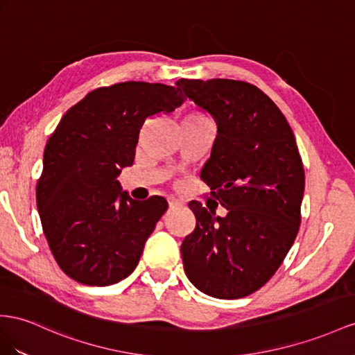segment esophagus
I'll return each mask as SVG.
<instances>
[{"label":"esophagus","mask_w":355,"mask_h":355,"mask_svg":"<svg viewBox=\"0 0 355 355\" xmlns=\"http://www.w3.org/2000/svg\"><path fill=\"white\" fill-rule=\"evenodd\" d=\"M168 204H169V208H171V210H174V208H178V207L183 205V204H181V202L178 201V199H169Z\"/></svg>","instance_id":"34e87169"}]
</instances>
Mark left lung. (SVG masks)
<instances>
[{
  "label": "left lung",
  "instance_id": "left-lung-1",
  "mask_svg": "<svg viewBox=\"0 0 355 355\" xmlns=\"http://www.w3.org/2000/svg\"><path fill=\"white\" fill-rule=\"evenodd\" d=\"M184 94L217 124L201 178L228 210L216 216L189 202L196 228L181 244L189 280L204 294L234 300L275 275L302 223L304 168L295 136L272 100L234 79H178Z\"/></svg>",
  "mask_w": 355,
  "mask_h": 355
}]
</instances>
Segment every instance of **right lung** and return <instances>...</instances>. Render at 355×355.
Masks as SVG:
<instances>
[{
    "instance_id": "1",
    "label": "right lung",
    "mask_w": 355,
    "mask_h": 355,
    "mask_svg": "<svg viewBox=\"0 0 355 355\" xmlns=\"http://www.w3.org/2000/svg\"><path fill=\"white\" fill-rule=\"evenodd\" d=\"M183 100L178 87L127 80L91 91L62 115L44 148L35 201L49 249L69 277L107 286L138 266L168 202L135 201L116 178L135 160L145 120Z\"/></svg>"
}]
</instances>
